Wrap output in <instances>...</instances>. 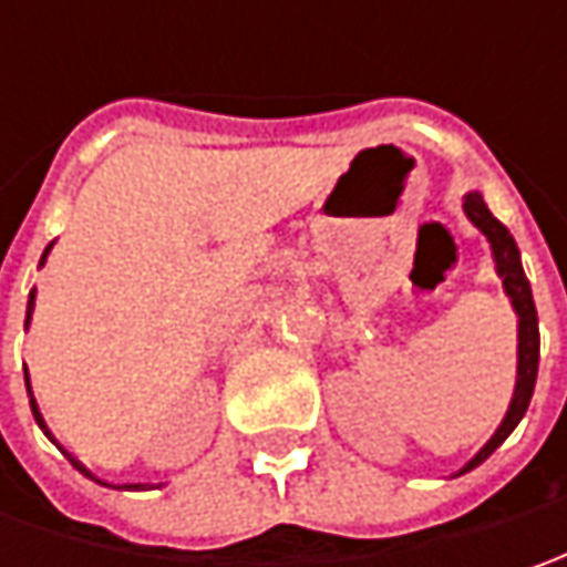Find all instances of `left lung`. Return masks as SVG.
Masks as SVG:
<instances>
[{"label":"left lung","instance_id":"obj_1","mask_svg":"<svg viewBox=\"0 0 567 567\" xmlns=\"http://www.w3.org/2000/svg\"><path fill=\"white\" fill-rule=\"evenodd\" d=\"M464 210H467L470 220L486 233V239H489L492 246V258H495V271L502 277V287H505V293L512 296V306L514 312H517V384H514L512 406H508L502 425L495 429V435H492L486 445L480 447V454H476L461 473L480 467L492 451L512 435L514 425L524 420V413H527V406H530V398H534L536 369H539V324H536V306L534 293H530V280H527V274L520 268L517 243H514V236L508 233V227H505L502 220L492 217V210L486 207L480 192H467Z\"/></svg>","mask_w":567,"mask_h":567}]
</instances>
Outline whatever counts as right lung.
Wrapping results in <instances>:
<instances>
[{"mask_svg": "<svg viewBox=\"0 0 567 567\" xmlns=\"http://www.w3.org/2000/svg\"><path fill=\"white\" fill-rule=\"evenodd\" d=\"M50 249H53V243H50V246H47V251H43V258H40V265H43V261H47V255H50ZM33 296H37V290H31V299H28V318H24V328H28V324H31ZM24 381H28V391H31V379H28V369H24ZM31 410H33V420H37V425H40V429H43V432H47V435H50V429H47V423H43V416H40V410H37V401H33V394H31ZM65 457H69V461H72V467L81 470V473H84V476H91V480H94V473H91V470L84 467V464H81V461H75V457H72V454H65ZM97 483H100V480H97Z\"/></svg>", "mask_w": 567, "mask_h": 567, "instance_id": "right-lung-1", "label": "right lung"}]
</instances>
